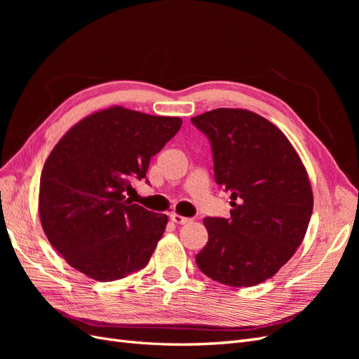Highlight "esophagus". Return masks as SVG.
<instances>
[{
	"label": "esophagus",
	"instance_id": "obj_1",
	"mask_svg": "<svg viewBox=\"0 0 359 359\" xmlns=\"http://www.w3.org/2000/svg\"><path fill=\"white\" fill-rule=\"evenodd\" d=\"M170 220L177 224H186L191 222V219H187V217H182L180 214H170Z\"/></svg>",
	"mask_w": 359,
	"mask_h": 359
}]
</instances>
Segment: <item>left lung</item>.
Here are the masks:
<instances>
[{"mask_svg": "<svg viewBox=\"0 0 359 359\" xmlns=\"http://www.w3.org/2000/svg\"><path fill=\"white\" fill-rule=\"evenodd\" d=\"M208 137L217 186L231 193V215L206 217L208 243L196 255L205 276L245 287L273 277L304 240L313 193L297 151L268 119L244 109L191 118Z\"/></svg>", "mask_w": 359, "mask_h": 359, "instance_id": "1", "label": "left lung"}]
</instances>
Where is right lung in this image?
<instances>
[{"label":"right lung","mask_w":359,"mask_h":359,"mask_svg":"<svg viewBox=\"0 0 359 359\" xmlns=\"http://www.w3.org/2000/svg\"><path fill=\"white\" fill-rule=\"evenodd\" d=\"M181 124L116 106L83 118L52 149L40 178V222L74 269L114 281L147 266L168 217L132 203L124 191L147 178L151 157Z\"/></svg>","instance_id":"right-lung-1"}]
</instances>
